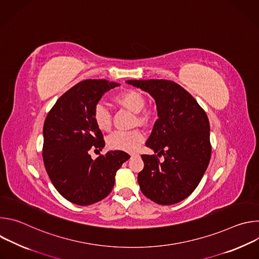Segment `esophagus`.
<instances>
[{
	"label": "esophagus",
	"mask_w": 259,
	"mask_h": 259,
	"mask_svg": "<svg viewBox=\"0 0 259 259\" xmlns=\"http://www.w3.org/2000/svg\"><path fill=\"white\" fill-rule=\"evenodd\" d=\"M130 157H131V159H132V158H134V157H138V155H137V154H131Z\"/></svg>",
	"instance_id": "34e87169"
}]
</instances>
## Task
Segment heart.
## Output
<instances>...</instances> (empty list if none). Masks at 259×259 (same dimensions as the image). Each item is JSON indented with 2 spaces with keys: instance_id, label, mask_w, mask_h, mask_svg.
Segmentation results:
<instances>
[{
  "instance_id": "1",
  "label": "heart",
  "mask_w": 259,
  "mask_h": 259,
  "mask_svg": "<svg viewBox=\"0 0 259 259\" xmlns=\"http://www.w3.org/2000/svg\"><path fill=\"white\" fill-rule=\"evenodd\" d=\"M115 102L123 107L136 113L135 123L145 124L149 122L151 114L149 110H141L144 105V96L141 92L133 89H126L114 98ZM93 121L101 131H108L112 128V115L102 104L95 105L93 109ZM144 140V134L139 129L131 131H116L107 138V145L112 150L123 152H135Z\"/></svg>"
}]
</instances>
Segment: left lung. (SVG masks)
<instances>
[{"label":"left lung","mask_w":259,"mask_h":259,"mask_svg":"<svg viewBox=\"0 0 259 259\" xmlns=\"http://www.w3.org/2000/svg\"><path fill=\"white\" fill-rule=\"evenodd\" d=\"M150 93L158 117L145 145L164 156L141 155L137 181L142 194L160 205H173L198 187L210 161V126L205 110L180 85L169 80H130Z\"/></svg>","instance_id":"left-lung-1"}]
</instances>
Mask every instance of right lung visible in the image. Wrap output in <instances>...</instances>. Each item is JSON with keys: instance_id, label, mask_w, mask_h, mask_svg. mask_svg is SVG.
I'll list each match as a JSON object with an SVG mask.
<instances>
[{"instance_id": "add662e5", "label": "right lung", "mask_w": 259, "mask_h": 259, "mask_svg": "<svg viewBox=\"0 0 259 259\" xmlns=\"http://www.w3.org/2000/svg\"><path fill=\"white\" fill-rule=\"evenodd\" d=\"M118 83L85 80L66 91L48 113L44 128L43 160L57 192L67 201L87 206L112 192L116 172L130 156L108 152L92 160L90 149L104 147L101 131L93 121V109L102 95Z\"/></svg>"}]
</instances>
